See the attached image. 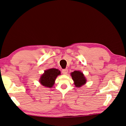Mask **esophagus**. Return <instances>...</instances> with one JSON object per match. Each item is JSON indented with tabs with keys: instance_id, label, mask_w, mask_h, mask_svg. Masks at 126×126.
Instances as JSON below:
<instances>
[{
	"instance_id": "obj_1",
	"label": "esophagus",
	"mask_w": 126,
	"mask_h": 126,
	"mask_svg": "<svg viewBox=\"0 0 126 126\" xmlns=\"http://www.w3.org/2000/svg\"><path fill=\"white\" fill-rule=\"evenodd\" d=\"M62 73L63 74H67L68 73V70L67 69H63L62 70Z\"/></svg>"
}]
</instances>
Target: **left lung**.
I'll return each mask as SVG.
<instances>
[{
  "label": "left lung",
  "instance_id": "1",
  "mask_svg": "<svg viewBox=\"0 0 126 126\" xmlns=\"http://www.w3.org/2000/svg\"><path fill=\"white\" fill-rule=\"evenodd\" d=\"M72 79L74 80V84L77 87H80L86 83V79L81 72L74 71L71 74Z\"/></svg>",
  "mask_w": 126,
  "mask_h": 126
}]
</instances>
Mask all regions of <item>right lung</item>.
<instances>
[{
    "mask_svg": "<svg viewBox=\"0 0 126 126\" xmlns=\"http://www.w3.org/2000/svg\"><path fill=\"white\" fill-rule=\"evenodd\" d=\"M60 71L56 69H49L45 71L44 74L41 76L40 81L42 85L46 87L51 88L55 84V80Z\"/></svg>",
    "mask_w": 126,
    "mask_h": 126,
    "instance_id": "right-lung-1",
    "label": "right lung"
}]
</instances>
